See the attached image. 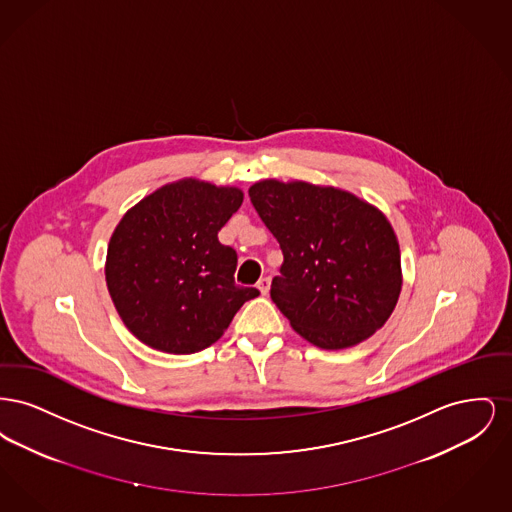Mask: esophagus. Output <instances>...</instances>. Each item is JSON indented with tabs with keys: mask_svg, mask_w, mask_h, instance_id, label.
Masks as SVG:
<instances>
[{
	"mask_svg": "<svg viewBox=\"0 0 512 512\" xmlns=\"http://www.w3.org/2000/svg\"><path fill=\"white\" fill-rule=\"evenodd\" d=\"M257 288H259V292L263 293V295H267L268 290H270V278H268V276L261 278V280L257 282Z\"/></svg>",
	"mask_w": 512,
	"mask_h": 512,
	"instance_id": "1",
	"label": "esophagus"
}]
</instances>
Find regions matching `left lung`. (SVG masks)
I'll return each mask as SVG.
<instances>
[{
    "instance_id": "1",
    "label": "left lung",
    "mask_w": 512,
    "mask_h": 512,
    "mask_svg": "<svg viewBox=\"0 0 512 512\" xmlns=\"http://www.w3.org/2000/svg\"><path fill=\"white\" fill-rule=\"evenodd\" d=\"M249 197L282 249L270 297L297 334L343 349L386 324L401 292V255L380 211L307 182L263 180Z\"/></svg>"
}]
</instances>
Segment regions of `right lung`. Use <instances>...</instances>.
<instances>
[{
	"instance_id": "obj_1",
	"label": "right lung",
	"mask_w": 512,
	"mask_h": 512,
	"mask_svg": "<svg viewBox=\"0 0 512 512\" xmlns=\"http://www.w3.org/2000/svg\"><path fill=\"white\" fill-rule=\"evenodd\" d=\"M244 194L180 180L147 195L107 249V288L126 328L149 347L192 355L219 340L257 288L238 286V253L220 228Z\"/></svg>"
}]
</instances>
